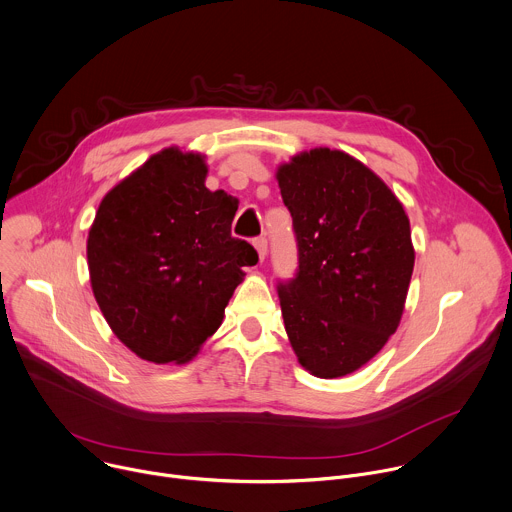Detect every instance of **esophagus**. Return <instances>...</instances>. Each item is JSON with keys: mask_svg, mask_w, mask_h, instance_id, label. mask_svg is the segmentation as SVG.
<instances>
[{"mask_svg": "<svg viewBox=\"0 0 512 512\" xmlns=\"http://www.w3.org/2000/svg\"><path fill=\"white\" fill-rule=\"evenodd\" d=\"M253 245H255V249H257V253H259V259L263 261L265 259V255H267V237H255L253 239Z\"/></svg>", "mask_w": 512, "mask_h": 512, "instance_id": "1", "label": "esophagus"}]
</instances>
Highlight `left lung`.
<instances>
[{
  "label": "left lung",
  "mask_w": 512,
  "mask_h": 512,
  "mask_svg": "<svg viewBox=\"0 0 512 512\" xmlns=\"http://www.w3.org/2000/svg\"><path fill=\"white\" fill-rule=\"evenodd\" d=\"M299 267L279 281L285 331L321 379L349 375L397 331L413 275L411 225L393 191L361 161L327 147L277 171Z\"/></svg>",
  "instance_id": "1"
}]
</instances>
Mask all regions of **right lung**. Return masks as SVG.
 I'll return each instance as SVG.
<instances>
[{
	"instance_id": "right-lung-1",
	"label": "right lung",
	"mask_w": 512,
	"mask_h": 512,
	"mask_svg": "<svg viewBox=\"0 0 512 512\" xmlns=\"http://www.w3.org/2000/svg\"><path fill=\"white\" fill-rule=\"evenodd\" d=\"M197 153L147 159L101 201L87 239L95 301L117 335L151 363H185L219 329L259 255L231 235L239 201L205 187Z\"/></svg>"
}]
</instances>
